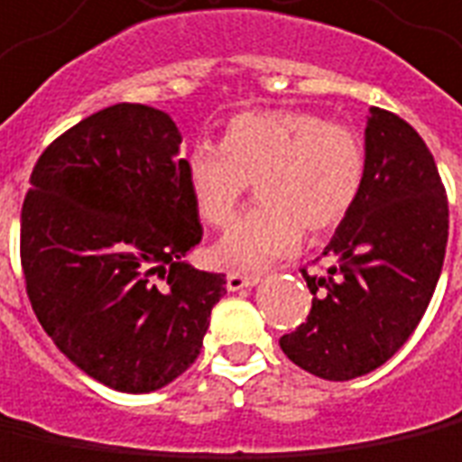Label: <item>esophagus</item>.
Returning a JSON list of instances; mask_svg holds the SVG:
<instances>
[{
    "label": "esophagus",
    "instance_id": "esophagus-1",
    "mask_svg": "<svg viewBox=\"0 0 462 462\" xmlns=\"http://www.w3.org/2000/svg\"><path fill=\"white\" fill-rule=\"evenodd\" d=\"M260 282L257 275H242V273H227V290L230 292H237V290H245V287H254Z\"/></svg>",
    "mask_w": 462,
    "mask_h": 462
}]
</instances>
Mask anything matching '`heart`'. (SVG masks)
Returning <instances> with one entry per match:
<instances>
[{
    "instance_id": "obj_1",
    "label": "heart",
    "mask_w": 462,
    "mask_h": 462,
    "mask_svg": "<svg viewBox=\"0 0 462 462\" xmlns=\"http://www.w3.org/2000/svg\"><path fill=\"white\" fill-rule=\"evenodd\" d=\"M185 177L199 220L225 227L250 182L260 208L247 212L215 245L220 263L263 270L310 235L335 230L350 215L365 180V147L345 125L302 109L242 112L222 144L198 142Z\"/></svg>"
}]
</instances>
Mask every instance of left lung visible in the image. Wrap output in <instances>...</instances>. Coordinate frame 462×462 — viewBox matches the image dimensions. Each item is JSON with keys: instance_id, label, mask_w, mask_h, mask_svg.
<instances>
[{"instance_id": "8db88e82", "label": "left lung", "mask_w": 462, "mask_h": 462, "mask_svg": "<svg viewBox=\"0 0 462 462\" xmlns=\"http://www.w3.org/2000/svg\"><path fill=\"white\" fill-rule=\"evenodd\" d=\"M448 245V198L430 150L405 119L370 107L365 180L322 257L308 320L282 353L322 380H353L388 363L430 305Z\"/></svg>"}]
</instances>
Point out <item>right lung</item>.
Returning <instances> with one entry per match:
<instances>
[{"label":"right lung","mask_w":462,"mask_h":462,"mask_svg":"<svg viewBox=\"0 0 462 462\" xmlns=\"http://www.w3.org/2000/svg\"><path fill=\"white\" fill-rule=\"evenodd\" d=\"M182 134L147 105H112L51 142L22 205L32 310L74 365L119 393L164 388L198 360L225 275L202 240Z\"/></svg>","instance_id":"right-lung-1"}]
</instances>
